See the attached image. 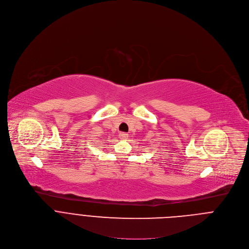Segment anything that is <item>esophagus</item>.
I'll return each instance as SVG.
<instances>
[{
	"label": "esophagus",
	"mask_w": 249,
	"mask_h": 249,
	"mask_svg": "<svg viewBox=\"0 0 249 249\" xmlns=\"http://www.w3.org/2000/svg\"><path fill=\"white\" fill-rule=\"evenodd\" d=\"M127 134L126 133H120L119 134V137H120V139H125V138H127Z\"/></svg>",
	"instance_id": "1"
}]
</instances>
